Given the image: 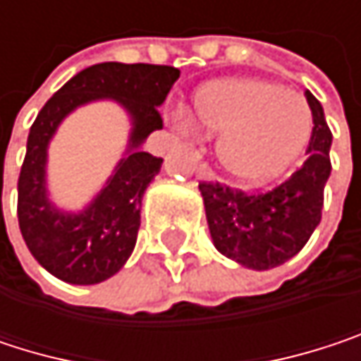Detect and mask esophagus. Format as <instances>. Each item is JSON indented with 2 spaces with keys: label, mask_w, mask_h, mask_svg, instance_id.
Wrapping results in <instances>:
<instances>
[{
  "label": "esophagus",
  "mask_w": 361,
  "mask_h": 361,
  "mask_svg": "<svg viewBox=\"0 0 361 361\" xmlns=\"http://www.w3.org/2000/svg\"><path fill=\"white\" fill-rule=\"evenodd\" d=\"M196 176H198L200 180H213V169H211L207 163H198V167H196Z\"/></svg>",
  "instance_id": "obj_1"
}]
</instances>
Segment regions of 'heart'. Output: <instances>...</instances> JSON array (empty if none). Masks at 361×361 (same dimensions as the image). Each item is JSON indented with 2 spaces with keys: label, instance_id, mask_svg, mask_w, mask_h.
<instances>
[{
  "label": "heart",
  "instance_id": "heart-1",
  "mask_svg": "<svg viewBox=\"0 0 361 361\" xmlns=\"http://www.w3.org/2000/svg\"><path fill=\"white\" fill-rule=\"evenodd\" d=\"M196 114L207 131L221 133V167L243 183H259L282 173L310 140L312 114L305 100L276 83L232 79L207 85L196 96ZM180 121L196 129L190 114Z\"/></svg>",
  "mask_w": 361,
  "mask_h": 361
}]
</instances>
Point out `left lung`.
Listing matches in <instances>:
<instances>
[{
	"label": "left lung",
	"mask_w": 361,
	"mask_h": 361,
	"mask_svg": "<svg viewBox=\"0 0 361 361\" xmlns=\"http://www.w3.org/2000/svg\"><path fill=\"white\" fill-rule=\"evenodd\" d=\"M314 116L305 163L269 190L245 192L219 181H200L207 221L217 251L245 267L269 269L301 251L322 219L330 176L332 133L322 104L305 92Z\"/></svg>",
	"instance_id": "1"
}]
</instances>
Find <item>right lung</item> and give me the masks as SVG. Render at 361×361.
<instances>
[{
    "label": "right lung",
    "instance_id": "obj_1",
    "mask_svg": "<svg viewBox=\"0 0 361 361\" xmlns=\"http://www.w3.org/2000/svg\"><path fill=\"white\" fill-rule=\"evenodd\" d=\"M178 77L180 71L167 64L102 62L75 75L39 110L18 176V226L31 255L51 276L71 284H98L129 259L137 240L144 190L163 165V159L137 146L163 127L159 106ZM98 97H114L130 110V150L90 209L64 216L44 198V148L71 109Z\"/></svg>",
    "mask_w": 361,
    "mask_h": 361
}]
</instances>
